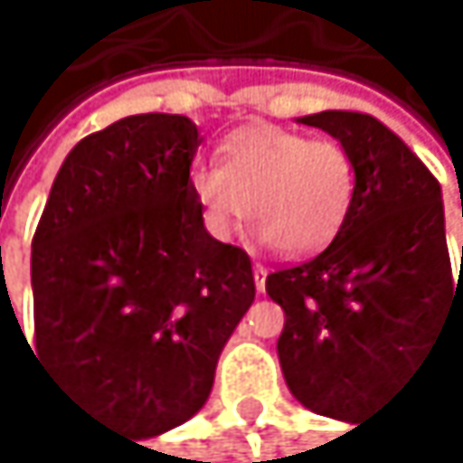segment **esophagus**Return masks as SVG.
<instances>
[{
    "label": "esophagus",
    "instance_id": "1",
    "mask_svg": "<svg viewBox=\"0 0 463 463\" xmlns=\"http://www.w3.org/2000/svg\"><path fill=\"white\" fill-rule=\"evenodd\" d=\"M255 288H258V293L266 290V266H260V263H255Z\"/></svg>",
    "mask_w": 463,
    "mask_h": 463
}]
</instances>
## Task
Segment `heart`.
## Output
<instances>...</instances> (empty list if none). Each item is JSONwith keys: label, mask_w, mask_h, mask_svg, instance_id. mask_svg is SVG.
<instances>
[{"label": "heart", "mask_w": 463, "mask_h": 463, "mask_svg": "<svg viewBox=\"0 0 463 463\" xmlns=\"http://www.w3.org/2000/svg\"><path fill=\"white\" fill-rule=\"evenodd\" d=\"M354 161L335 139L279 126H250L222 145L219 164L192 186L208 230L230 239L247 216L277 252L307 255L343 227L354 203Z\"/></svg>", "instance_id": "b5f03b06"}]
</instances>
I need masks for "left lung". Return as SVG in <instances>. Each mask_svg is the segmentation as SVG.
<instances>
[{
    "label": "left lung",
    "mask_w": 463,
    "mask_h": 463,
    "mask_svg": "<svg viewBox=\"0 0 463 463\" xmlns=\"http://www.w3.org/2000/svg\"><path fill=\"white\" fill-rule=\"evenodd\" d=\"M299 123L348 150L356 184L332 244L266 277L285 313L277 354L290 392L310 411L354 422L461 313V277L450 269L439 181L398 134L343 109Z\"/></svg>",
    "instance_id": "8db88e82"
}]
</instances>
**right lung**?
Segmentation results:
<instances>
[{"label": "right lung", "mask_w": 463, "mask_h": 463, "mask_svg": "<svg viewBox=\"0 0 463 463\" xmlns=\"http://www.w3.org/2000/svg\"><path fill=\"white\" fill-rule=\"evenodd\" d=\"M184 115H131L62 161L32 239L35 351L84 406L137 437L186 422L255 302L241 247L208 236Z\"/></svg>", "instance_id": "1"}]
</instances>
